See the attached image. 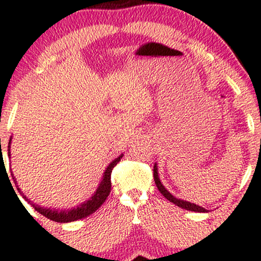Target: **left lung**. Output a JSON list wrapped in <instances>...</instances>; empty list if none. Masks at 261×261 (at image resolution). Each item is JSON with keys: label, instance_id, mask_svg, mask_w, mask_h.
Returning a JSON list of instances; mask_svg holds the SVG:
<instances>
[{"label": "left lung", "instance_id": "8db88e82", "mask_svg": "<svg viewBox=\"0 0 261 261\" xmlns=\"http://www.w3.org/2000/svg\"><path fill=\"white\" fill-rule=\"evenodd\" d=\"M153 176H154V182H155V185H157V188H158V190H160V193L164 197H166L167 200H169L170 202H173V203H174V205L179 206V207H181V208H184V210H188V211L207 212V210L201 207V206L196 205V203L187 201V200L178 199V197H175L174 195H172V194H170L169 191L167 190L166 188H164V185L162 184V181H161V179H160V175H158L157 163H154V167H153Z\"/></svg>", "mask_w": 261, "mask_h": 261}]
</instances>
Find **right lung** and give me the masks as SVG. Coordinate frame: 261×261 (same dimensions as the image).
<instances>
[{"label":"right lung","mask_w":261,"mask_h":261,"mask_svg":"<svg viewBox=\"0 0 261 261\" xmlns=\"http://www.w3.org/2000/svg\"><path fill=\"white\" fill-rule=\"evenodd\" d=\"M11 141H12V136L10 139V142H8V155L11 158ZM122 155L120 154L118 158L112 161L109 163V166L107 167L106 170L103 173V178L98 185L97 190L94 191V194L89 197L88 200L85 202H82L81 205L76 206V207H71V208H64V210H60V208H51V207H44V206L37 205V203H33L31 200L27 197L24 194L22 193L19 188L17 185V190L19 191L20 195L23 196V199L25 200L27 202L31 203V205L34 207L35 211H38L39 214H41L43 216H45L49 220L55 221V222H60V223H67V222H72V221H77L81 220V218H86L88 217L89 215H92L93 212L97 211L98 208L103 205L104 201L107 200L108 195L110 194V188H112V180H110V175H112V170L116 164L120 162V160L122 158ZM12 178H13L14 182L17 184L16 178H14L13 173H12Z\"/></svg>","instance_id":"obj_1"}]
</instances>
